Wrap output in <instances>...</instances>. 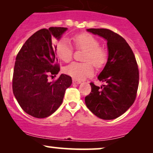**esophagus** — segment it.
I'll return each mask as SVG.
<instances>
[{"label":"esophagus","instance_id":"esophagus-1","mask_svg":"<svg viewBox=\"0 0 153 153\" xmlns=\"http://www.w3.org/2000/svg\"><path fill=\"white\" fill-rule=\"evenodd\" d=\"M72 83H74V84H79V83H81V81H78V80H76V79H73Z\"/></svg>","mask_w":153,"mask_h":153}]
</instances>
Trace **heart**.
<instances>
[{"label":"heart","instance_id":"b5f03b06","mask_svg":"<svg viewBox=\"0 0 153 153\" xmlns=\"http://www.w3.org/2000/svg\"><path fill=\"white\" fill-rule=\"evenodd\" d=\"M76 48L85 51L83 60L85 62H73L65 68L66 74L76 80H83L93 74L92 64L96 68H101L107 60V53L104 48L99 47L98 39L87 33H83L73 37ZM58 58L64 62H69L73 56V48L68 41L61 39L56 47Z\"/></svg>","mask_w":153,"mask_h":153}]
</instances>
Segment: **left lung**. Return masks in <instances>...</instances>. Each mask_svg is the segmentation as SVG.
Returning <instances> with one entry per match:
<instances>
[{
    "instance_id": "1",
    "label": "left lung",
    "mask_w": 153,
    "mask_h": 153,
    "mask_svg": "<svg viewBox=\"0 0 153 153\" xmlns=\"http://www.w3.org/2000/svg\"><path fill=\"white\" fill-rule=\"evenodd\" d=\"M88 32L107 41L108 59L97 79L103 87L91 83V92L85 97L89 110L98 118L113 120L132 105L139 86V69L134 54L125 39L105 28H89Z\"/></svg>"
}]
</instances>
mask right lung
<instances>
[{
	"instance_id": "1",
	"label": "right lung",
	"mask_w": 153,
	"mask_h": 153,
	"mask_svg": "<svg viewBox=\"0 0 153 153\" xmlns=\"http://www.w3.org/2000/svg\"><path fill=\"white\" fill-rule=\"evenodd\" d=\"M68 30L64 27L41 29L27 39L16 58L12 90L19 104L35 118L51 116L61 105L65 92L72 84V78L62 74L55 81L51 75L60 71L53 37L59 40Z\"/></svg>"
}]
</instances>
